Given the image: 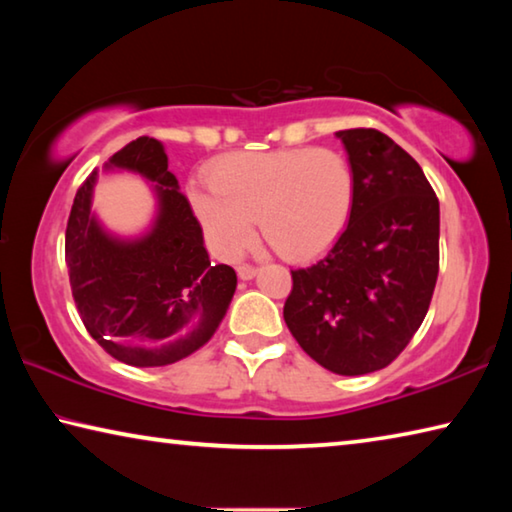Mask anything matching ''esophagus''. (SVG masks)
Segmentation results:
<instances>
[{
    "label": "esophagus",
    "instance_id": "34e87169",
    "mask_svg": "<svg viewBox=\"0 0 512 512\" xmlns=\"http://www.w3.org/2000/svg\"><path fill=\"white\" fill-rule=\"evenodd\" d=\"M237 275L241 277V280H253V277L257 275V268L250 266V264H241L237 268Z\"/></svg>",
    "mask_w": 512,
    "mask_h": 512
}]
</instances>
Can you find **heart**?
<instances>
[{"mask_svg":"<svg viewBox=\"0 0 512 512\" xmlns=\"http://www.w3.org/2000/svg\"><path fill=\"white\" fill-rule=\"evenodd\" d=\"M210 189H192L194 214L210 246L235 259L262 235L287 259H307L334 244L350 219L354 171L341 151L282 149L232 153L207 173Z\"/></svg>","mask_w":512,"mask_h":512,"instance_id":"b5f03b06","label":"heart"}]
</instances>
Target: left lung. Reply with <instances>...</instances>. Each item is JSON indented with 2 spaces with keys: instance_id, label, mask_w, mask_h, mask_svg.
<instances>
[{
  "instance_id": "8db88e82",
  "label": "left lung",
  "mask_w": 512,
  "mask_h": 512,
  "mask_svg": "<svg viewBox=\"0 0 512 512\" xmlns=\"http://www.w3.org/2000/svg\"><path fill=\"white\" fill-rule=\"evenodd\" d=\"M354 171L348 225L320 262L291 271L284 323L336 375L386 368L418 332L438 280L440 205L424 171L375 128L339 131Z\"/></svg>"
}]
</instances>
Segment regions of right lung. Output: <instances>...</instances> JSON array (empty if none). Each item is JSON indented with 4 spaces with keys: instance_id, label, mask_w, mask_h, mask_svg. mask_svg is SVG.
I'll return each mask as SVG.
<instances>
[{
    "instance_id": "1",
    "label": "right lung",
    "mask_w": 512,
    "mask_h": 512,
    "mask_svg": "<svg viewBox=\"0 0 512 512\" xmlns=\"http://www.w3.org/2000/svg\"><path fill=\"white\" fill-rule=\"evenodd\" d=\"M144 178L155 196L149 228L110 232L92 210L99 171L74 196L65 232L69 284L81 320L110 357L128 366H169L212 339L237 289L228 264H212L201 223L169 171L162 142L137 137L103 164Z\"/></svg>"
}]
</instances>
